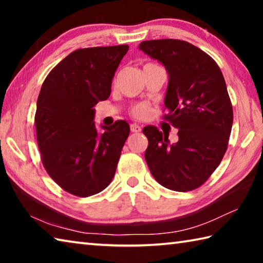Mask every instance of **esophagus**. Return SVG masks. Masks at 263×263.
<instances>
[{"label": "esophagus", "mask_w": 263, "mask_h": 263, "mask_svg": "<svg viewBox=\"0 0 263 263\" xmlns=\"http://www.w3.org/2000/svg\"><path fill=\"white\" fill-rule=\"evenodd\" d=\"M131 131L133 133H139L141 132V127L138 124H131Z\"/></svg>", "instance_id": "esophagus-1"}]
</instances>
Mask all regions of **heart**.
<instances>
[{"instance_id": "1", "label": "heart", "mask_w": 263, "mask_h": 263, "mask_svg": "<svg viewBox=\"0 0 263 263\" xmlns=\"http://www.w3.org/2000/svg\"><path fill=\"white\" fill-rule=\"evenodd\" d=\"M131 114H132V116H135L136 118L144 119L147 117V115L149 114V109L146 104H137L132 108Z\"/></svg>"}]
</instances>
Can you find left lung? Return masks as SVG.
<instances>
[{
	"label": "left lung",
	"mask_w": 263,
	"mask_h": 263,
	"mask_svg": "<svg viewBox=\"0 0 263 263\" xmlns=\"http://www.w3.org/2000/svg\"><path fill=\"white\" fill-rule=\"evenodd\" d=\"M139 50L161 62L168 73L164 116L179 128V141L148 125L146 162L164 188L190 191L205 182L228 149L233 109L220 68L205 52L179 39L140 43Z\"/></svg>",
	"instance_id": "1"
}]
</instances>
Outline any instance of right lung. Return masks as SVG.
Here are the masks:
<instances>
[{
	"instance_id": "add662e5",
	"label": "right lung",
	"mask_w": 263,
	"mask_h": 263,
	"mask_svg": "<svg viewBox=\"0 0 263 263\" xmlns=\"http://www.w3.org/2000/svg\"><path fill=\"white\" fill-rule=\"evenodd\" d=\"M127 45L80 48L44 81L34 122L42 161L58 185L88 197L112 181L130 125L117 121L97 131L94 106L109 99L115 72Z\"/></svg>"
}]
</instances>
